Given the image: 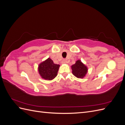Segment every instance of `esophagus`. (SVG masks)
<instances>
[{
  "label": "esophagus",
  "mask_w": 125,
  "mask_h": 125,
  "mask_svg": "<svg viewBox=\"0 0 125 125\" xmlns=\"http://www.w3.org/2000/svg\"><path fill=\"white\" fill-rule=\"evenodd\" d=\"M68 62V61L67 59H63L62 61V63H66Z\"/></svg>",
  "instance_id": "1"
}]
</instances>
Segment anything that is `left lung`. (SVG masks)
<instances>
[{
    "mask_svg": "<svg viewBox=\"0 0 125 125\" xmlns=\"http://www.w3.org/2000/svg\"><path fill=\"white\" fill-rule=\"evenodd\" d=\"M73 74L78 78H83L87 73L88 69L80 60H77L75 64L71 67Z\"/></svg>",
    "mask_w": 125,
    "mask_h": 125,
    "instance_id": "left-lung-1",
    "label": "left lung"
}]
</instances>
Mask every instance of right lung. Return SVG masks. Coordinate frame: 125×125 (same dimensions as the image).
Instances as JSON below:
<instances>
[{
  "label": "right lung",
  "mask_w": 125,
  "mask_h": 125,
  "mask_svg": "<svg viewBox=\"0 0 125 125\" xmlns=\"http://www.w3.org/2000/svg\"><path fill=\"white\" fill-rule=\"evenodd\" d=\"M59 66V65L54 63L51 58H48L39 65V73L42 77L46 80H52L57 75Z\"/></svg>",
  "instance_id": "add662e5"
}]
</instances>
